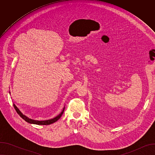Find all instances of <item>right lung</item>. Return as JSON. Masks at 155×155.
Segmentation results:
<instances>
[{
  "label": "right lung",
  "mask_w": 155,
  "mask_h": 155,
  "mask_svg": "<svg viewBox=\"0 0 155 155\" xmlns=\"http://www.w3.org/2000/svg\"><path fill=\"white\" fill-rule=\"evenodd\" d=\"M13 106H14V108L15 109V110L16 111V112L18 113V114L23 118L24 120H25L26 122L29 123H31V124H38V125H48V124H51L56 121H57L62 116V115L64 113V108L63 109V110L62 111V112L59 115H58L56 117L53 118V119H51V120H45V121H37V120H32V119H30L29 118H28L27 117H26L25 115H24L23 114H22L20 111L17 108V107L13 104Z\"/></svg>",
  "instance_id": "add662e5"
}]
</instances>
